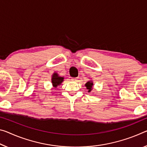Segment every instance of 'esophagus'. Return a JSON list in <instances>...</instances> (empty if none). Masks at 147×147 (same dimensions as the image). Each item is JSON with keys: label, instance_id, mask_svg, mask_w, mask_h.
Wrapping results in <instances>:
<instances>
[{"label": "esophagus", "instance_id": "obj_1", "mask_svg": "<svg viewBox=\"0 0 147 147\" xmlns=\"http://www.w3.org/2000/svg\"><path fill=\"white\" fill-rule=\"evenodd\" d=\"M78 77L77 78H71V80H73V81H76V80H78Z\"/></svg>", "mask_w": 147, "mask_h": 147}]
</instances>
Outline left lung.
I'll use <instances>...</instances> for the list:
<instances>
[{
  "label": "left lung",
  "instance_id": "obj_1",
  "mask_svg": "<svg viewBox=\"0 0 147 147\" xmlns=\"http://www.w3.org/2000/svg\"><path fill=\"white\" fill-rule=\"evenodd\" d=\"M93 86H94V82H93L92 80H89L86 83L85 86L86 87V89L88 90V92L89 93L91 92V91L93 90Z\"/></svg>",
  "mask_w": 147,
  "mask_h": 147
}]
</instances>
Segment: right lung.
I'll list each match as a JSON object with an SVG mask.
<instances>
[{"instance_id": "right-lung-1", "label": "right lung", "mask_w": 147, "mask_h": 147, "mask_svg": "<svg viewBox=\"0 0 147 147\" xmlns=\"http://www.w3.org/2000/svg\"><path fill=\"white\" fill-rule=\"evenodd\" d=\"M64 77L59 76L57 73H53L52 76V84L53 88H56L58 86H60L63 82Z\"/></svg>"}]
</instances>
